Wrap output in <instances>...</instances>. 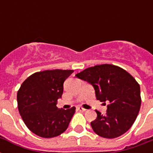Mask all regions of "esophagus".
I'll list each match as a JSON object with an SVG mask.
<instances>
[{
    "instance_id": "1",
    "label": "esophagus",
    "mask_w": 153,
    "mask_h": 153,
    "mask_svg": "<svg viewBox=\"0 0 153 153\" xmlns=\"http://www.w3.org/2000/svg\"><path fill=\"white\" fill-rule=\"evenodd\" d=\"M77 109H78V110H79V111H82V112H85L86 110V109H84V108H82V107H80V106L77 107Z\"/></svg>"
}]
</instances>
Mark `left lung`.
<instances>
[{
	"mask_svg": "<svg viewBox=\"0 0 153 153\" xmlns=\"http://www.w3.org/2000/svg\"><path fill=\"white\" fill-rule=\"evenodd\" d=\"M75 76L91 83L97 99L108 104L105 115L96 110L97 118L91 123L94 133L112 139L127 132L141 104L140 85L136 79L126 70L113 64L88 67Z\"/></svg>",
	"mask_w": 153,
	"mask_h": 153,
	"instance_id": "obj_1",
	"label": "left lung"
}]
</instances>
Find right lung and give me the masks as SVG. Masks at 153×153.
<instances>
[{"label":"right lung","instance_id":"obj_1","mask_svg":"<svg viewBox=\"0 0 153 153\" xmlns=\"http://www.w3.org/2000/svg\"><path fill=\"white\" fill-rule=\"evenodd\" d=\"M73 70H47L25 79L17 92V106L23 121L31 132L44 138L57 137L67 128L75 107L59 109L63 82Z\"/></svg>","mask_w":153,"mask_h":153}]
</instances>
